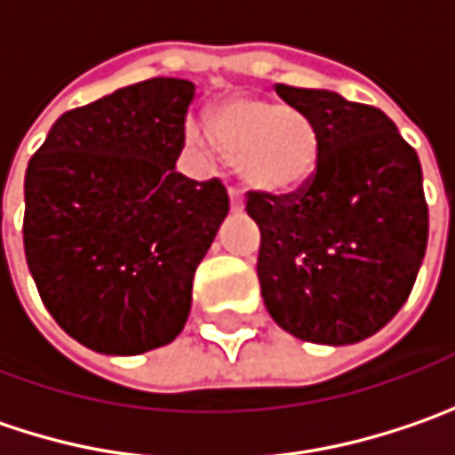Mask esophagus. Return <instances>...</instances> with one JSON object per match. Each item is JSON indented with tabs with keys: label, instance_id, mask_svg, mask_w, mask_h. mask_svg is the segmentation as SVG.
I'll return each mask as SVG.
<instances>
[{
	"label": "esophagus",
	"instance_id": "esophagus-1",
	"mask_svg": "<svg viewBox=\"0 0 455 455\" xmlns=\"http://www.w3.org/2000/svg\"><path fill=\"white\" fill-rule=\"evenodd\" d=\"M228 205H231V213H242L244 211V198L236 188H228Z\"/></svg>",
	"mask_w": 455,
	"mask_h": 455
}]
</instances>
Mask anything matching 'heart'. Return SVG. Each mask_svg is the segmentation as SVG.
<instances>
[{"mask_svg": "<svg viewBox=\"0 0 455 455\" xmlns=\"http://www.w3.org/2000/svg\"><path fill=\"white\" fill-rule=\"evenodd\" d=\"M193 147L219 148L242 180L270 196L304 190L314 180L322 141L304 110L254 94H231L211 110V133L198 125L185 131Z\"/></svg>", "mask_w": 455, "mask_h": 455, "instance_id": "b5f03b06", "label": "heart"}]
</instances>
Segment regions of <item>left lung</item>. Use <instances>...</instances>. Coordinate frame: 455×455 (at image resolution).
<instances>
[{"label": "left lung", "mask_w": 455, "mask_h": 455, "mask_svg": "<svg viewBox=\"0 0 455 455\" xmlns=\"http://www.w3.org/2000/svg\"><path fill=\"white\" fill-rule=\"evenodd\" d=\"M275 92L316 125L322 156L304 190L250 193L262 301L299 339L353 345L410 299L427 247L422 167L379 108L330 90Z\"/></svg>", "instance_id": "left-lung-1"}]
</instances>
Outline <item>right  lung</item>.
Returning <instances> with one entry per match:
<instances>
[{
	"label": "right lung",
	"mask_w": 455,
	"mask_h": 455,
	"mask_svg": "<svg viewBox=\"0 0 455 455\" xmlns=\"http://www.w3.org/2000/svg\"><path fill=\"white\" fill-rule=\"evenodd\" d=\"M196 84L154 76L51 125L25 172V257L76 342L141 355L182 332L227 188L174 170Z\"/></svg>",
	"instance_id": "obj_1"
}]
</instances>
